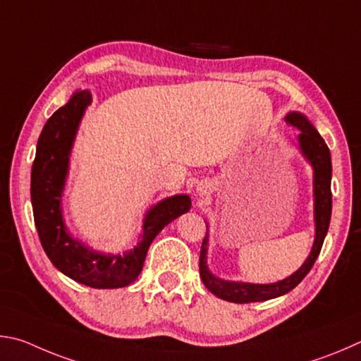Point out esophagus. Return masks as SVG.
<instances>
[{"mask_svg": "<svg viewBox=\"0 0 361 361\" xmlns=\"http://www.w3.org/2000/svg\"><path fill=\"white\" fill-rule=\"evenodd\" d=\"M207 188H209L207 185H200L197 190L200 192V195H206V193H209V192H207Z\"/></svg>", "mask_w": 361, "mask_h": 361, "instance_id": "34e87169", "label": "esophagus"}]
</instances>
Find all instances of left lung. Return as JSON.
Wrapping results in <instances>:
<instances>
[{
    "mask_svg": "<svg viewBox=\"0 0 361 361\" xmlns=\"http://www.w3.org/2000/svg\"><path fill=\"white\" fill-rule=\"evenodd\" d=\"M286 122L293 125L298 130V149L306 161L311 164L314 171V224H315V238L312 249L309 252L305 263L295 271L293 274L282 281L273 283H252L241 281H226L220 279L216 274L211 273L209 264H207V249H209V225L206 222V238L203 239L200 255V276L201 281L217 298H222L230 302H255L277 298L288 293L298 283L305 279L309 271L314 267L315 260L320 254L322 245H324L325 236L328 233L331 219V155L330 149L325 144L324 137L319 135L315 126L309 122V118L298 111H292L286 116Z\"/></svg>",
    "mask_w": 361,
    "mask_h": 361,
    "instance_id": "obj_1",
    "label": "left lung"
}]
</instances>
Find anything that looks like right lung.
Returning <instances> with one entry per match:
<instances>
[{"instance_id":"obj_1","label":"right lung","mask_w":361,"mask_h":361,"mask_svg":"<svg viewBox=\"0 0 361 361\" xmlns=\"http://www.w3.org/2000/svg\"><path fill=\"white\" fill-rule=\"evenodd\" d=\"M90 104V92L75 90L44 125L31 168V204L42 249L60 273L92 288H120L137 279L152 241L168 224L190 211L192 200L180 193L152 206L142 219L139 243L123 254L98 252L74 238L63 216V193L75 136Z\"/></svg>"}]
</instances>
